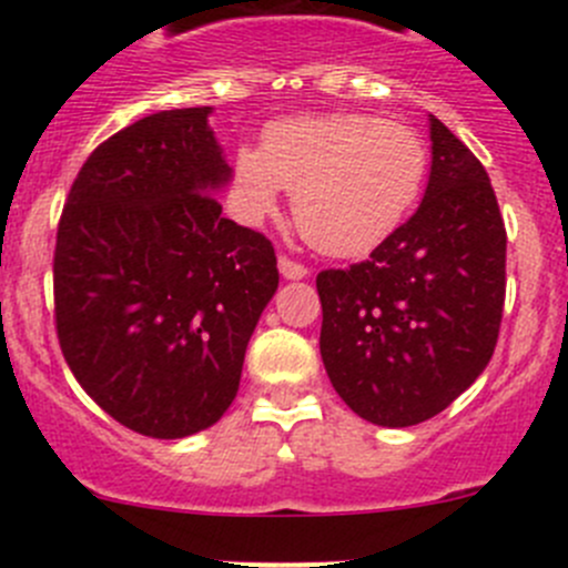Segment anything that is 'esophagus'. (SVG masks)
I'll list each match as a JSON object with an SVG mask.
<instances>
[{
    "mask_svg": "<svg viewBox=\"0 0 568 568\" xmlns=\"http://www.w3.org/2000/svg\"><path fill=\"white\" fill-rule=\"evenodd\" d=\"M277 266H280V274H283L285 280H305L307 274H311L305 266H302V263L291 261V257H285V255L280 257Z\"/></svg>",
    "mask_w": 568,
    "mask_h": 568,
    "instance_id": "esophagus-1",
    "label": "esophagus"
}]
</instances>
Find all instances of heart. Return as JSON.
I'll use <instances>...</instances> for the list:
<instances>
[{"label":"heart","mask_w":568,"mask_h":568,"mask_svg":"<svg viewBox=\"0 0 568 568\" xmlns=\"http://www.w3.org/2000/svg\"><path fill=\"white\" fill-rule=\"evenodd\" d=\"M428 175V148L415 129L359 112L274 120L261 148L233 156V189L247 222L277 211L294 192L307 242L352 257L379 247L406 222Z\"/></svg>","instance_id":"heart-1"}]
</instances>
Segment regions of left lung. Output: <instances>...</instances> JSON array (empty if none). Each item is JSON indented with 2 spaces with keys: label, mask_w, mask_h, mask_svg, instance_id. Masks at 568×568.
I'll return each mask as SVG.
<instances>
[{
  "label": "left lung",
  "mask_w": 568,
  "mask_h": 568,
  "mask_svg": "<svg viewBox=\"0 0 568 568\" xmlns=\"http://www.w3.org/2000/svg\"><path fill=\"white\" fill-rule=\"evenodd\" d=\"M432 173L409 222L316 277L335 393L387 428L439 415L484 374L506 302V225L484 164L428 114Z\"/></svg>",
  "instance_id": "1"
}]
</instances>
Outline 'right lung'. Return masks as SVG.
Wrapping results in <instances>:
<instances>
[{"label": "right lung", "instance_id": "obj_1", "mask_svg": "<svg viewBox=\"0 0 568 568\" xmlns=\"http://www.w3.org/2000/svg\"><path fill=\"white\" fill-rule=\"evenodd\" d=\"M211 106L148 114L95 148L54 250L62 354L125 428L183 439L214 426L277 291L266 236L222 216L233 170Z\"/></svg>", "mask_w": 568, "mask_h": 568}]
</instances>
